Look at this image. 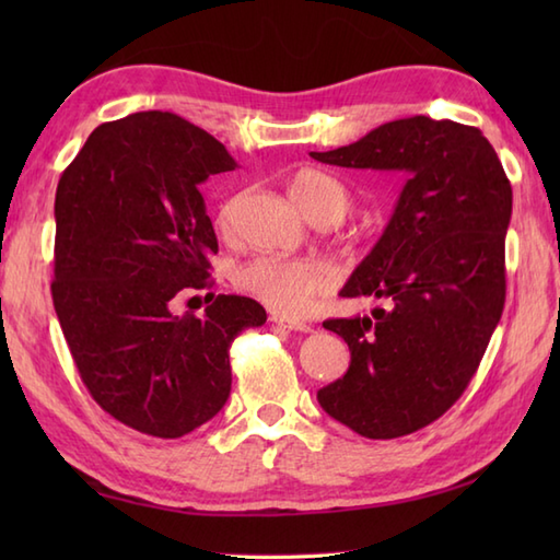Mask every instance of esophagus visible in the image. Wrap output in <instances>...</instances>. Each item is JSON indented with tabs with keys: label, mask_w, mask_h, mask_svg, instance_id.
Wrapping results in <instances>:
<instances>
[{
	"label": "esophagus",
	"mask_w": 560,
	"mask_h": 560,
	"mask_svg": "<svg viewBox=\"0 0 560 560\" xmlns=\"http://www.w3.org/2000/svg\"><path fill=\"white\" fill-rule=\"evenodd\" d=\"M271 323L283 327V329H291V331H305V335H307V331H313V327L307 325V323H303V319H295V317H289V315H279V313L271 315Z\"/></svg>",
	"instance_id": "34e87169"
}]
</instances>
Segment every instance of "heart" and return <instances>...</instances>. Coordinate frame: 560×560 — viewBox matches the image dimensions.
Here are the masks:
<instances>
[{"mask_svg":"<svg viewBox=\"0 0 560 560\" xmlns=\"http://www.w3.org/2000/svg\"><path fill=\"white\" fill-rule=\"evenodd\" d=\"M291 195L313 221L339 223L351 209V192L339 177L317 168H303L291 177ZM237 199L225 201L217 223L223 233L233 229ZM235 287L277 313L301 315L319 295L337 287V273L319 259L255 257L235 271Z\"/></svg>","mask_w":560,"mask_h":560,"instance_id":"1","label":"heart"}]
</instances>
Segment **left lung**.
I'll return each mask as SVG.
<instances>
[{"instance_id": "1", "label": "left lung", "mask_w": 560, "mask_h": 560, "mask_svg": "<svg viewBox=\"0 0 560 560\" xmlns=\"http://www.w3.org/2000/svg\"><path fill=\"white\" fill-rule=\"evenodd\" d=\"M311 156L409 175L383 237L341 289L389 307L323 323L349 343L351 365L317 392L319 407L363 438L409 435L462 397L503 315L513 187L481 129L425 115Z\"/></svg>"}]
</instances>
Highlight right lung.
Returning a JSON list of instances; mask_svg holds the SVG:
<instances>
[{
  "mask_svg": "<svg viewBox=\"0 0 560 560\" xmlns=\"http://www.w3.org/2000/svg\"><path fill=\"white\" fill-rule=\"evenodd\" d=\"M235 171L221 141L173 113L103 122L55 195L52 303L83 385L113 419L183 438L231 395L233 339L267 313L245 295L207 293L205 315H173L175 295L211 287L217 233L201 197Z\"/></svg>",
  "mask_w": 560,
  "mask_h": 560,
  "instance_id": "obj_1",
  "label": "right lung"
}]
</instances>
